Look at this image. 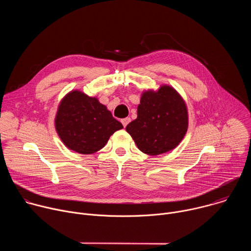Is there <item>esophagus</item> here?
<instances>
[{
    "label": "esophagus",
    "mask_w": 251,
    "mask_h": 251,
    "mask_svg": "<svg viewBox=\"0 0 251 251\" xmlns=\"http://www.w3.org/2000/svg\"><path fill=\"white\" fill-rule=\"evenodd\" d=\"M130 118L129 117H126V118H123V119H121V123L123 124V126H124V128L129 124V122H130Z\"/></svg>",
    "instance_id": "esophagus-1"
}]
</instances>
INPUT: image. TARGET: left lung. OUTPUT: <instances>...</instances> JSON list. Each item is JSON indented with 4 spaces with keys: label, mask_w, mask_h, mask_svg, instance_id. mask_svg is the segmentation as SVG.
I'll list each match as a JSON object with an SVG mask.
<instances>
[{
    "label": "left lung",
    "mask_w": 251,
    "mask_h": 251,
    "mask_svg": "<svg viewBox=\"0 0 251 251\" xmlns=\"http://www.w3.org/2000/svg\"><path fill=\"white\" fill-rule=\"evenodd\" d=\"M137 119L126 131L143 153L156 156L176 148L188 130L187 107L171 86L142 94Z\"/></svg>",
    "instance_id": "1"
}]
</instances>
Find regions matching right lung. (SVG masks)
Wrapping results in <instances>:
<instances>
[{"mask_svg": "<svg viewBox=\"0 0 251 251\" xmlns=\"http://www.w3.org/2000/svg\"><path fill=\"white\" fill-rule=\"evenodd\" d=\"M55 128L67 148L87 155L102 149L123 125L96 98L75 90L60 102Z\"/></svg>", "mask_w": 251, "mask_h": 251, "instance_id": "1", "label": "right lung"}]
</instances>
